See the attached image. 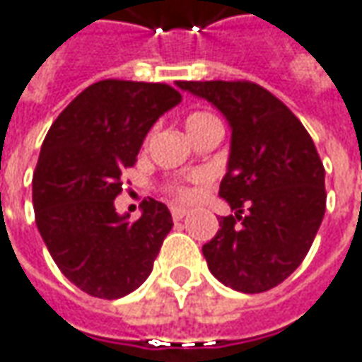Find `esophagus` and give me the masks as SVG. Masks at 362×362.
Instances as JSON below:
<instances>
[{"mask_svg": "<svg viewBox=\"0 0 362 362\" xmlns=\"http://www.w3.org/2000/svg\"><path fill=\"white\" fill-rule=\"evenodd\" d=\"M170 212H172V218L174 220H182L186 214H188V210H186V208H182V206H172V208H170Z\"/></svg>", "mask_w": 362, "mask_h": 362, "instance_id": "34e87169", "label": "esophagus"}]
</instances>
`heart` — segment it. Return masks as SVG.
<instances>
[{"instance_id":"obj_1","label":"heart","mask_w":362,"mask_h":362,"mask_svg":"<svg viewBox=\"0 0 362 362\" xmlns=\"http://www.w3.org/2000/svg\"><path fill=\"white\" fill-rule=\"evenodd\" d=\"M212 119L216 118H214L212 114H208V112H192V114L186 116V130H188V134H192L194 130H198L200 126H204V124L212 122ZM168 190L172 194H176L178 198H188V196H190V190H188L184 184H180V182H172V184H168Z\"/></svg>"}]
</instances>
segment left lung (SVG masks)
<instances>
[{"instance_id":"left-lung-1","label":"left lung","mask_w":362,"mask_h":362,"mask_svg":"<svg viewBox=\"0 0 362 362\" xmlns=\"http://www.w3.org/2000/svg\"><path fill=\"white\" fill-rule=\"evenodd\" d=\"M218 107L232 128L220 196L234 214L202 246L222 284L256 294L288 279L310 250L327 208L325 166L300 119L255 81H176Z\"/></svg>"}]
</instances>
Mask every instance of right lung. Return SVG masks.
<instances>
[{
    "label": "right lung",
    "instance_id": "add662e5",
    "mask_svg": "<svg viewBox=\"0 0 362 362\" xmlns=\"http://www.w3.org/2000/svg\"><path fill=\"white\" fill-rule=\"evenodd\" d=\"M180 100L168 83L95 81L47 132L32 180L35 224L62 274L83 293L114 300L150 276L174 226L170 210L144 198L142 216L128 222L114 200L146 134Z\"/></svg>",
    "mask_w": 362,
    "mask_h": 362
}]
</instances>
